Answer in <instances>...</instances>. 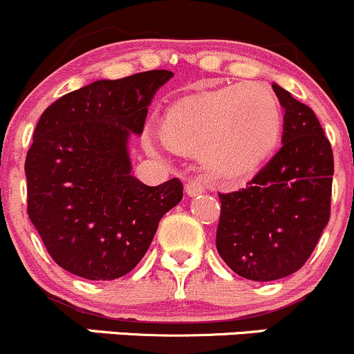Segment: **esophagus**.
<instances>
[{
    "label": "esophagus",
    "mask_w": 354,
    "mask_h": 354,
    "mask_svg": "<svg viewBox=\"0 0 354 354\" xmlns=\"http://www.w3.org/2000/svg\"><path fill=\"white\" fill-rule=\"evenodd\" d=\"M206 191V187H204L203 180H199V178H192V180H189L187 184H185V192H187V196H199L203 194V192Z\"/></svg>",
    "instance_id": "obj_1"
}]
</instances>
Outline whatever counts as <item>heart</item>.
I'll use <instances>...</instances> for the list:
<instances>
[{"mask_svg": "<svg viewBox=\"0 0 354 354\" xmlns=\"http://www.w3.org/2000/svg\"><path fill=\"white\" fill-rule=\"evenodd\" d=\"M160 131L170 150L204 155L216 174L240 177L274 150L281 109L268 86L232 85L178 100L163 115Z\"/></svg>", "mask_w": 354, "mask_h": 354, "instance_id": "heart-1", "label": "heart"}]
</instances>
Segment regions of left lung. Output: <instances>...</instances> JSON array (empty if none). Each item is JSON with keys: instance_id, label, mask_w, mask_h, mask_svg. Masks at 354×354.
Listing matches in <instances>:
<instances>
[{"instance_id": "obj_1", "label": "left lung", "mask_w": 354, "mask_h": 354, "mask_svg": "<svg viewBox=\"0 0 354 354\" xmlns=\"http://www.w3.org/2000/svg\"><path fill=\"white\" fill-rule=\"evenodd\" d=\"M283 147L243 189L218 192L216 250L233 272L274 281L297 272L312 256L330 218L334 156L308 105L281 86Z\"/></svg>"}]
</instances>
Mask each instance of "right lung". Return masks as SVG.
Listing matches in <instances>:
<instances>
[{"label":"right lung","mask_w":354,"mask_h":354,"mask_svg":"<svg viewBox=\"0 0 354 354\" xmlns=\"http://www.w3.org/2000/svg\"><path fill=\"white\" fill-rule=\"evenodd\" d=\"M167 69L100 80L44 111L25 158L27 213L59 268L93 281L133 271L160 220L180 203L178 178L150 187L131 176L127 138L143 133Z\"/></svg>","instance_id":"obj_1"}]
</instances>
